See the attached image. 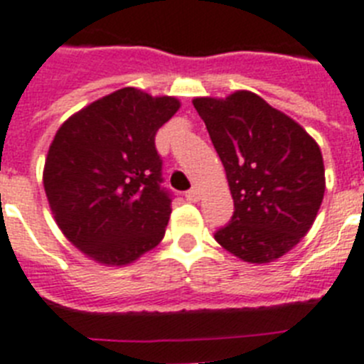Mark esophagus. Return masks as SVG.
Wrapping results in <instances>:
<instances>
[{
  "mask_svg": "<svg viewBox=\"0 0 364 364\" xmlns=\"http://www.w3.org/2000/svg\"><path fill=\"white\" fill-rule=\"evenodd\" d=\"M185 198H187L188 201H198L201 198V192H200V188L198 187H192L191 191L187 192V194H185Z\"/></svg>",
  "mask_w": 364,
  "mask_h": 364,
  "instance_id": "1",
  "label": "esophagus"
}]
</instances>
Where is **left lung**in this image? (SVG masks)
Segmentation results:
<instances>
[{"label": "left lung", "instance_id": "left-lung-1", "mask_svg": "<svg viewBox=\"0 0 364 364\" xmlns=\"http://www.w3.org/2000/svg\"><path fill=\"white\" fill-rule=\"evenodd\" d=\"M224 164L235 213L215 233L235 257L264 264L304 239L322 205L323 159L313 136L250 90L194 97Z\"/></svg>", "mask_w": 364, "mask_h": 364}]
</instances>
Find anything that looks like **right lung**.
<instances>
[{"label":"right lung","instance_id":"add662e5","mask_svg":"<svg viewBox=\"0 0 364 364\" xmlns=\"http://www.w3.org/2000/svg\"><path fill=\"white\" fill-rule=\"evenodd\" d=\"M179 107L172 96L125 87L72 114L55 133L46 196L64 237L87 257L124 267L163 240L172 200L161 187L155 135Z\"/></svg>","mask_w":364,"mask_h":364}]
</instances>
